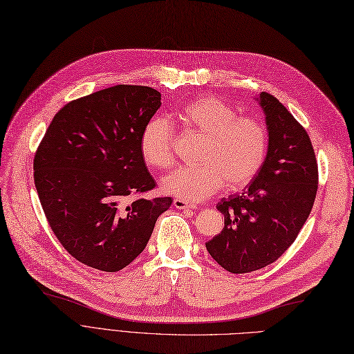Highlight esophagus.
<instances>
[{
  "label": "esophagus",
  "instance_id": "obj_1",
  "mask_svg": "<svg viewBox=\"0 0 354 354\" xmlns=\"http://www.w3.org/2000/svg\"><path fill=\"white\" fill-rule=\"evenodd\" d=\"M173 203L177 209H196V205H192V203H187L186 201L181 199H174Z\"/></svg>",
  "mask_w": 354,
  "mask_h": 354
}]
</instances>
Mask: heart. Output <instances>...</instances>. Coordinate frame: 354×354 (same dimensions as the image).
Returning a JSON list of instances; mask_svg holds the SVG:
<instances>
[{
	"label": "heart",
	"mask_w": 354,
	"mask_h": 354,
	"mask_svg": "<svg viewBox=\"0 0 354 354\" xmlns=\"http://www.w3.org/2000/svg\"><path fill=\"white\" fill-rule=\"evenodd\" d=\"M180 121L205 140L194 167L174 169L162 180L165 194L186 202L209 198L224 185L230 190L248 186L261 171L269 152V131L257 118L241 116L232 104L214 95L187 102ZM140 155L152 168L174 162V130L165 118H153L142 130Z\"/></svg>",
	"instance_id": "b5f03b06"
}]
</instances>
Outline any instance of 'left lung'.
<instances>
[{
    "label": "left lung",
    "instance_id": "1",
    "mask_svg": "<svg viewBox=\"0 0 354 354\" xmlns=\"http://www.w3.org/2000/svg\"><path fill=\"white\" fill-rule=\"evenodd\" d=\"M257 100L269 131L266 162L241 195L217 203L224 227L205 243L230 273H250L279 259L303 229L317 192V160L303 125L274 95L261 93Z\"/></svg>",
    "mask_w": 354,
    "mask_h": 354
}]
</instances>
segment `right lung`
<instances>
[{
    "mask_svg": "<svg viewBox=\"0 0 354 354\" xmlns=\"http://www.w3.org/2000/svg\"><path fill=\"white\" fill-rule=\"evenodd\" d=\"M160 93L115 85L72 100L55 115L34 158L41 207L73 259L118 272L146 248L173 199H145L156 183L140 155V136Z\"/></svg>",
    "mask_w": 354,
    "mask_h": 354,
    "instance_id": "add662e5",
    "label": "right lung"
}]
</instances>
